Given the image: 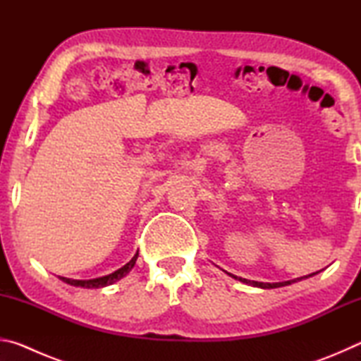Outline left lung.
<instances>
[{"instance_id":"8db88e82","label":"left lung","mask_w":361,"mask_h":361,"mask_svg":"<svg viewBox=\"0 0 361 361\" xmlns=\"http://www.w3.org/2000/svg\"><path fill=\"white\" fill-rule=\"evenodd\" d=\"M315 274H319V272L309 274V276H305V277H301V279H307V277H312V276H315ZM231 276H232V274H231ZM232 277H234V279H237V280H240V282H243V283H247V285L259 286V288H279V286L291 285V283H295V282H298V280H301V279H295V280H288V282H279V283H264V282H255V280H247V279H242V277H235V276H232Z\"/></svg>"}]
</instances>
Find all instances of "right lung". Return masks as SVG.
Returning a JSON list of instances; mask_svg holds the SVG:
<instances>
[{
  "label": "right lung",
  "instance_id": "obj_1",
  "mask_svg": "<svg viewBox=\"0 0 361 361\" xmlns=\"http://www.w3.org/2000/svg\"><path fill=\"white\" fill-rule=\"evenodd\" d=\"M138 258V252L135 253V256L127 262L126 266H122L118 271H114L113 274H109V276H103L99 279H90V280H75V279H66V277H60V280L68 285L73 286H82V288H103V286H108L114 282H118L122 277H126L127 274L132 271V267L135 266V261Z\"/></svg>",
  "mask_w": 361,
  "mask_h": 361
}]
</instances>
